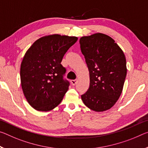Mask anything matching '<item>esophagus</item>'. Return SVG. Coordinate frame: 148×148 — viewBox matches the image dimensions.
Listing matches in <instances>:
<instances>
[{
	"instance_id": "34e87169",
	"label": "esophagus",
	"mask_w": 148,
	"mask_h": 148,
	"mask_svg": "<svg viewBox=\"0 0 148 148\" xmlns=\"http://www.w3.org/2000/svg\"><path fill=\"white\" fill-rule=\"evenodd\" d=\"M71 84L72 86H75L77 84V79H72Z\"/></svg>"
}]
</instances>
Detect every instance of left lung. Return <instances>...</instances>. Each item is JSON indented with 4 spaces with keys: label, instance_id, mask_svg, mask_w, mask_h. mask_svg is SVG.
<instances>
[{
    "label": "left lung",
    "instance_id": "obj_1",
    "mask_svg": "<svg viewBox=\"0 0 148 148\" xmlns=\"http://www.w3.org/2000/svg\"><path fill=\"white\" fill-rule=\"evenodd\" d=\"M79 44L90 79L82 100L93 111H107L123 91L127 72L125 54L113 39L101 33L82 37Z\"/></svg>",
    "mask_w": 148,
    "mask_h": 148
}]
</instances>
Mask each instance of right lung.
<instances>
[{"instance_id": "obj_1", "label": "right lung", "mask_w": 148, "mask_h": 148, "mask_svg": "<svg viewBox=\"0 0 148 148\" xmlns=\"http://www.w3.org/2000/svg\"><path fill=\"white\" fill-rule=\"evenodd\" d=\"M78 37L50 35L37 39L26 51L20 66L21 85L27 102L37 111H49L60 104L69 90L63 78L62 58Z\"/></svg>"}]
</instances>
